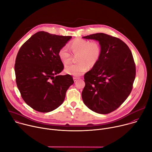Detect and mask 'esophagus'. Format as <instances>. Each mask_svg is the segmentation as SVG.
Wrapping results in <instances>:
<instances>
[{
  "instance_id": "esophagus-1",
  "label": "esophagus",
  "mask_w": 152,
  "mask_h": 152,
  "mask_svg": "<svg viewBox=\"0 0 152 152\" xmlns=\"http://www.w3.org/2000/svg\"><path fill=\"white\" fill-rule=\"evenodd\" d=\"M77 79H78V78H77V77H73V80H74V81H75V82H76Z\"/></svg>"
}]
</instances>
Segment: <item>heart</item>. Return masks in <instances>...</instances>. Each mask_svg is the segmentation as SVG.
<instances>
[{
  "label": "heart",
  "mask_w": 152,
  "mask_h": 152,
  "mask_svg": "<svg viewBox=\"0 0 152 152\" xmlns=\"http://www.w3.org/2000/svg\"><path fill=\"white\" fill-rule=\"evenodd\" d=\"M69 48L75 55L78 53L79 62L69 64L65 67V71L69 75L79 76L88 70V65L93 67L99 61L102 52L100 43L97 41H90L78 38L71 41ZM58 56L61 61L67 64L71 61L72 54L67 47H62L58 51Z\"/></svg>",
  "instance_id": "1"
}]
</instances>
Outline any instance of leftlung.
<instances>
[{"instance_id":"left-lung-1","label":"left lung","mask_w":152,"mask_h":152,"mask_svg":"<svg viewBox=\"0 0 152 152\" xmlns=\"http://www.w3.org/2000/svg\"><path fill=\"white\" fill-rule=\"evenodd\" d=\"M83 38L99 41L102 52L98 62L84 75L82 100L94 112L111 113L132 91L136 75L132 53L124 42L110 35L97 33Z\"/></svg>"}]
</instances>
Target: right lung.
Wrapping results in <instances>:
<instances>
[{
	"label": "right lung",
	"mask_w": 152,
	"mask_h": 152,
	"mask_svg": "<svg viewBox=\"0 0 152 152\" xmlns=\"http://www.w3.org/2000/svg\"><path fill=\"white\" fill-rule=\"evenodd\" d=\"M71 38L38 32L18 52L14 66L17 86L25 103L37 111L56 109L74 83L70 75H59L64 65L58 51Z\"/></svg>",
	"instance_id": "obj_1"
}]
</instances>
